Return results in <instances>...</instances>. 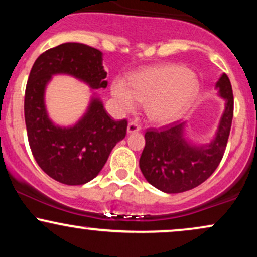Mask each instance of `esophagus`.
<instances>
[{
  "mask_svg": "<svg viewBox=\"0 0 257 257\" xmlns=\"http://www.w3.org/2000/svg\"><path fill=\"white\" fill-rule=\"evenodd\" d=\"M140 125L138 124V123L135 122H131L128 124V128H126V132H128V134H132V133H137L140 131Z\"/></svg>",
  "mask_w": 257,
  "mask_h": 257,
  "instance_id": "obj_1",
  "label": "esophagus"
}]
</instances>
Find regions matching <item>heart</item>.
Masks as SVG:
<instances>
[{
	"instance_id": "obj_1",
	"label": "heart",
	"mask_w": 257,
	"mask_h": 257,
	"mask_svg": "<svg viewBox=\"0 0 257 257\" xmlns=\"http://www.w3.org/2000/svg\"><path fill=\"white\" fill-rule=\"evenodd\" d=\"M112 96L123 111H133L138 101L146 102L150 120L168 123L186 111L199 91L193 72L179 65H159L138 72L131 87L122 79L113 82Z\"/></svg>"
}]
</instances>
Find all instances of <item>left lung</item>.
Instances as JSON below:
<instances>
[{
    "label": "left lung",
    "instance_id": "1",
    "mask_svg": "<svg viewBox=\"0 0 257 257\" xmlns=\"http://www.w3.org/2000/svg\"><path fill=\"white\" fill-rule=\"evenodd\" d=\"M225 100L215 137L209 144L191 143L185 135L186 122L173 123L159 131L149 129L139 166L145 179L166 193L192 190L210 178L225 153L233 118V91L229 78L222 73L215 84Z\"/></svg>",
    "mask_w": 257,
    "mask_h": 257
}]
</instances>
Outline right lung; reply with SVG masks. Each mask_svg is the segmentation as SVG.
<instances>
[{
  "instance_id": "obj_1",
  "label": "right lung",
  "mask_w": 257,
  "mask_h": 257,
  "mask_svg": "<svg viewBox=\"0 0 257 257\" xmlns=\"http://www.w3.org/2000/svg\"><path fill=\"white\" fill-rule=\"evenodd\" d=\"M55 75L72 76L90 89L106 88L102 53L75 42L48 49L35 61L25 89L26 132L37 164L61 184L84 185L98 175L112 149L125 138L128 124L125 119H112L95 93L75 124H55L44 101L47 85Z\"/></svg>"
}]
</instances>
